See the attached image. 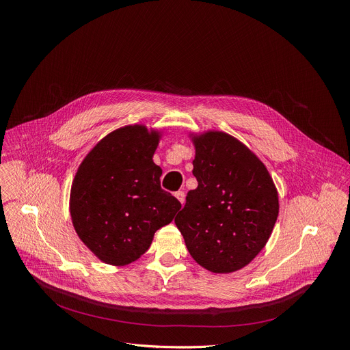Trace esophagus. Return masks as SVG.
<instances>
[{
	"label": "esophagus",
	"mask_w": 350,
	"mask_h": 350,
	"mask_svg": "<svg viewBox=\"0 0 350 350\" xmlns=\"http://www.w3.org/2000/svg\"><path fill=\"white\" fill-rule=\"evenodd\" d=\"M176 198L180 201L181 204H185V201H186V194H185V191H177V193H176Z\"/></svg>",
	"instance_id": "1"
}]
</instances>
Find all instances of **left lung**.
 Here are the masks:
<instances>
[{
  "label": "left lung",
  "mask_w": 350,
  "mask_h": 350,
  "mask_svg": "<svg viewBox=\"0 0 350 350\" xmlns=\"http://www.w3.org/2000/svg\"><path fill=\"white\" fill-rule=\"evenodd\" d=\"M189 136L198 186L174 223L198 265L235 272L268 243L280 213L278 190L265 164L234 136L218 131Z\"/></svg>",
  "instance_id": "obj_1"
}]
</instances>
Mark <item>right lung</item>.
<instances>
[{"instance_id":"right-lung-1","label":"right lung","mask_w":350,"mask_h":350,"mask_svg":"<svg viewBox=\"0 0 350 350\" xmlns=\"http://www.w3.org/2000/svg\"><path fill=\"white\" fill-rule=\"evenodd\" d=\"M160 131L127 124L100 139L72 181L73 228L95 256L109 265L135 262L154 232L173 221L180 201L161 190L153 154Z\"/></svg>"}]
</instances>
